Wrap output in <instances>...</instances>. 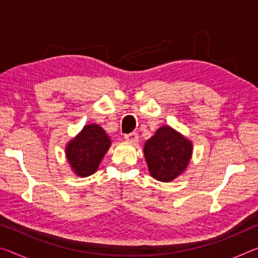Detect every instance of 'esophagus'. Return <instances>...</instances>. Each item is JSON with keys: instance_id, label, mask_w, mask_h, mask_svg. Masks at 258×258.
I'll list each match as a JSON object with an SVG mask.
<instances>
[{"instance_id": "1", "label": "esophagus", "mask_w": 258, "mask_h": 258, "mask_svg": "<svg viewBox=\"0 0 258 258\" xmlns=\"http://www.w3.org/2000/svg\"><path fill=\"white\" fill-rule=\"evenodd\" d=\"M139 139V135L137 133H130V134H125V140L130 143H137Z\"/></svg>"}]
</instances>
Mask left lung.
<instances>
[{
  "label": "left lung",
  "mask_w": 258,
  "mask_h": 258,
  "mask_svg": "<svg viewBox=\"0 0 258 258\" xmlns=\"http://www.w3.org/2000/svg\"><path fill=\"white\" fill-rule=\"evenodd\" d=\"M192 151L191 140L168 125L157 130L143 147L150 175L166 183L175 180L186 171Z\"/></svg>",
  "instance_id": "8db88e82"
}]
</instances>
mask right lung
I'll use <instances>...</instances> for the list:
<instances>
[{"instance_id": "obj_1", "label": "right lung", "mask_w": 258, "mask_h": 258, "mask_svg": "<svg viewBox=\"0 0 258 258\" xmlns=\"http://www.w3.org/2000/svg\"><path fill=\"white\" fill-rule=\"evenodd\" d=\"M111 146V140L101 126L87 124L75 138L68 141L64 154L72 171L80 177L97 172L100 163Z\"/></svg>"}]
</instances>
